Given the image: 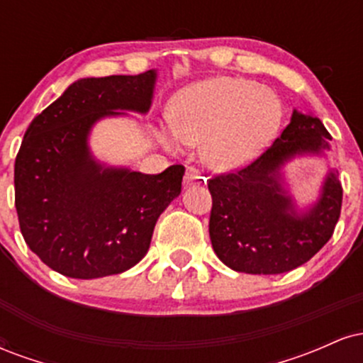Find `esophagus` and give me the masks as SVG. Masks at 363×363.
<instances>
[{
	"mask_svg": "<svg viewBox=\"0 0 363 363\" xmlns=\"http://www.w3.org/2000/svg\"><path fill=\"white\" fill-rule=\"evenodd\" d=\"M206 179L201 176L194 167H187L186 176H184V187H191V186H205Z\"/></svg>",
	"mask_w": 363,
	"mask_h": 363,
	"instance_id": "obj_1",
	"label": "esophagus"
}]
</instances>
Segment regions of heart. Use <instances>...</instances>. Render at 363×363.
<instances>
[{
	"instance_id": "heart-1",
	"label": "heart",
	"mask_w": 363,
	"mask_h": 363,
	"mask_svg": "<svg viewBox=\"0 0 363 363\" xmlns=\"http://www.w3.org/2000/svg\"><path fill=\"white\" fill-rule=\"evenodd\" d=\"M172 128L160 126L165 147L201 145L213 170H235L272 143L283 121V104L272 89L237 77H215L182 89L170 104Z\"/></svg>"
}]
</instances>
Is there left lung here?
<instances>
[{
  "mask_svg": "<svg viewBox=\"0 0 363 363\" xmlns=\"http://www.w3.org/2000/svg\"><path fill=\"white\" fill-rule=\"evenodd\" d=\"M329 141L319 118L294 109L280 138L256 162L208 182L213 198L210 239L223 264L240 273H286L309 261L331 239L343 199L338 170L326 165L307 203L297 201L286 179L294 160H328Z\"/></svg>",
  "mask_w": 363,
  "mask_h": 363,
  "instance_id": "8db88e82",
  "label": "left lung"
}]
</instances>
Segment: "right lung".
<instances>
[{
  "label": "right lung",
  "mask_w": 363,
  "mask_h": 363,
  "mask_svg": "<svg viewBox=\"0 0 363 363\" xmlns=\"http://www.w3.org/2000/svg\"><path fill=\"white\" fill-rule=\"evenodd\" d=\"M157 78V69L80 78L25 131L16 213L25 242L54 272L91 280L133 268L148 252L158 216L181 194L182 165L152 176L99 160L90 147L101 121L148 114Z\"/></svg>",
  "instance_id": "obj_1"
}]
</instances>
